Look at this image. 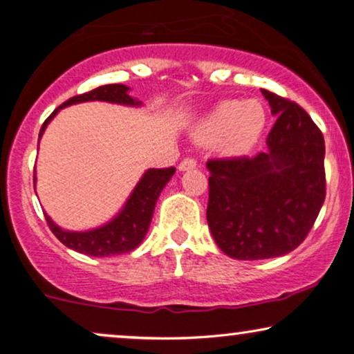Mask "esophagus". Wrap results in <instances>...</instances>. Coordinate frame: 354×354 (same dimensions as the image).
Returning a JSON list of instances; mask_svg holds the SVG:
<instances>
[{
	"label": "esophagus",
	"mask_w": 354,
	"mask_h": 354,
	"mask_svg": "<svg viewBox=\"0 0 354 354\" xmlns=\"http://www.w3.org/2000/svg\"><path fill=\"white\" fill-rule=\"evenodd\" d=\"M196 159L195 158H185L183 161L178 164V171H188V169H195L196 167Z\"/></svg>",
	"instance_id": "34e87169"
}]
</instances>
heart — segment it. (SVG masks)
<instances>
[{"instance_id": "1", "label": "heart", "mask_w": 354, "mask_h": 354, "mask_svg": "<svg viewBox=\"0 0 354 354\" xmlns=\"http://www.w3.org/2000/svg\"><path fill=\"white\" fill-rule=\"evenodd\" d=\"M266 122L268 114L259 101L250 100L241 103L239 100H229L217 104L198 122L195 137L205 143H212L221 138L222 151L239 156L254 147L263 135Z\"/></svg>"}]
</instances>
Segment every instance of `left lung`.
<instances>
[{"label": "left lung", "mask_w": 354, "mask_h": 354, "mask_svg": "<svg viewBox=\"0 0 354 354\" xmlns=\"http://www.w3.org/2000/svg\"><path fill=\"white\" fill-rule=\"evenodd\" d=\"M277 115L268 151L209 159L207 225L227 256L287 254L303 243L326 200L324 135L293 101L261 90Z\"/></svg>", "instance_id": "obj_1"}]
</instances>
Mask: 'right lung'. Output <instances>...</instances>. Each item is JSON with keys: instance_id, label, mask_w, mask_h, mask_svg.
<instances>
[{"instance_id": "right-lung-1", "label": "right lung", "mask_w": 354, "mask_h": 354, "mask_svg": "<svg viewBox=\"0 0 354 354\" xmlns=\"http://www.w3.org/2000/svg\"><path fill=\"white\" fill-rule=\"evenodd\" d=\"M84 101H108V103L140 106L142 103L129 96V86L122 84H111L103 85L98 88L88 91V93L72 96L66 103H62L59 108L53 111L50 118L43 122L40 129L41 138L46 125L51 122V119L59 113V109L66 106L84 103ZM176 172V167L167 169H149L140 178L137 187L130 193L127 203L113 221L108 224L98 227V229L86 230V232H71L62 230L59 225H56L51 221V217L45 214L48 225L56 239L66 245L67 248L79 251L82 254L95 256V258H106V256H115L129 253L137 248L142 243L145 235H147L148 227L151 224V217L154 212V206L159 198V193L166 187V183L171 180V177ZM35 171H33V185H35Z\"/></svg>"}]
</instances>
